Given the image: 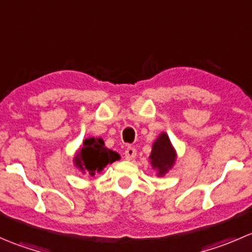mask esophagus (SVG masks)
<instances>
[{"label": "esophagus", "mask_w": 252, "mask_h": 252, "mask_svg": "<svg viewBox=\"0 0 252 252\" xmlns=\"http://www.w3.org/2000/svg\"><path fill=\"white\" fill-rule=\"evenodd\" d=\"M124 157H126V159H133L136 157V149H134V147L129 146L126 147V152H124Z\"/></svg>", "instance_id": "esophagus-1"}]
</instances>
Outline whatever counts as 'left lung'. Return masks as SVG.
I'll use <instances>...</instances> for the list:
<instances>
[{
	"label": "left lung",
	"mask_w": 252,
	"mask_h": 252,
	"mask_svg": "<svg viewBox=\"0 0 252 252\" xmlns=\"http://www.w3.org/2000/svg\"><path fill=\"white\" fill-rule=\"evenodd\" d=\"M152 169L157 177H164L174 167L177 161V151L169 139L168 134L162 131L152 144L151 155L149 156Z\"/></svg>",
	"instance_id": "8db88e82"
}]
</instances>
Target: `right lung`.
I'll use <instances>...</instances> for the list:
<instances>
[{"label": "right lung", "mask_w": 252, "mask_h": 252, "mask_svg": "<svg viewBox=\"0 0 252 252\" xmlns=\"http://www.w3.org/2000/svg\"><path fill=\"white\" fill-rule=\"evenodd\" d=\"M121 159V155L106 147L105 141L101 138L85 139L73 157L75 168L83 174L94 177L96 173L103 171L107 164Z\"/></svg>", "instance_id": "right-lung-1"}]
</instances>
